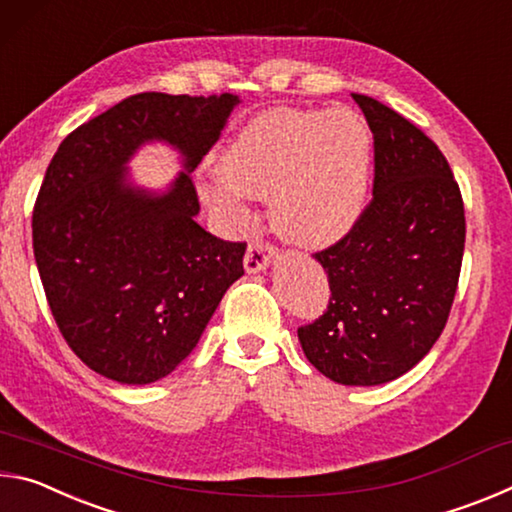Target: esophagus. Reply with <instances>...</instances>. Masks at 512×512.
Masks as SVG:
<instances>
[{"label":"esophagus","instance_id":"esophagus-1","mask_svg":"<svg viewBox=\"0 0 512 512\" xmlns=\"http://www.w3.org/2000/svg\"><path fill=\"white\" fill-rule=\"evenodd\" d=\"M275 257V248L262 244V241H257V244L248 246L246 250V257H244V266L248 273H259L264 271V268L271 264V259Z\"/></svg>","mask_w":512,"mask_h":512}]
</instances>
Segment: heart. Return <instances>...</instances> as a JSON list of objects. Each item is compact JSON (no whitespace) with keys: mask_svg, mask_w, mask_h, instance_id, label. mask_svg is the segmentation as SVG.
Masks as SVG:
<instances>
[{"mask_svg":"<svg viewBox=\"0 0 512 512\" xmlns=\"http://www.w3.org/2000/svg\"><path fill=\"white\" fill-rule=\"evenodd\" d=\"M198 185L201 201L232 223L248 221L244 196L268 201L293 244L323 248L348 235L370 180V131L350 108H268L246 121Z\"/></svg>","mask_w":512,"mask_h":512,"instance_id":"heart-1","label":"heart"}]
</instances>
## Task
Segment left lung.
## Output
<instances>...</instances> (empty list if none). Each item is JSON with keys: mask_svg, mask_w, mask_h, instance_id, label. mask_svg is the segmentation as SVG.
<instances>
[{"mask_svg": "<svg viewBox=\"0 0 512 512\" xmlns=\"http://www.w3.org/2000/svg\"><path fill=\"white\" fill-rule=\"evenodd\" d=\"M375 144L372 201L334 246L327 311L298 327L305 357L336 384L402 377L443 334L465 248V210L445 155L418 126L352 94Z\"/></svg>", "mask_w": 512, "mask_h": 512, "instance_id": "obj_1", "label": "left lung"}]
</instances>
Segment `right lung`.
Segmentation results:
<instances>
[{"mask_svg":"<svg viewBox=\"0 0 512 512\" xmlns=\"http://www.w3.org/2000/svg\"><path fill=\"white\" fill-rule=\"evenodd\" d=\"M235 94L142 92L85 121L51 158L33 207V255L51 314L85 366L119 384L167 377L196 348L246 244L196 223L192 173ZM146 141L184 155L167 193L135 188L125 164Z\"/></svg>","mask_w":512,"mask_h":512,"instance_id":"obj_1","label":"right lung"}]
</instances>
